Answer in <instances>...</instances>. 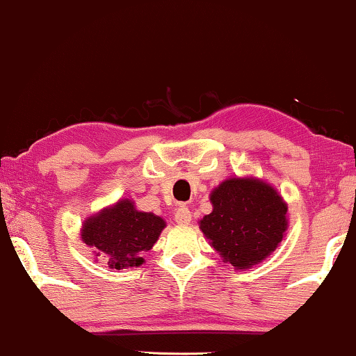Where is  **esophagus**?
<instances>
[{
	"mask_svg": "<svg viewBox=\"0 0 356 356\" xmlns=\"http://www.w3.org/2000/svg\"><path fill=\"white\" fill-rule=\"evenodd\" d=\"M175 220L179 225H189L191 223V211H189L188 206H184V204L178 206L177 211H175Z\"/></svg>",
	"mask_w": 356,
	"mask_h": 356,
	"instance_id": "esophagus-1",
	"label": "esophagus"
}]
</instances>
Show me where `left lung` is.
<instances>
[{
	"mask_svg": "<svg viewBox=\"0 0 356 356\" xmlns=\"http://www.w3.org/2000/svg\"><path fill=\"white\" fill-rule=\"evenodd\" d=\"M212 212L199 228L223 262L252 269L274 252L289 228V206L279 191L256 177H230L212 189Z\"/></svg>",
	"mask_w": 356,
	"mask_h": 356,
	"instance_id": "left-lung-1",
	"label": "left lung"
}]
</instances>
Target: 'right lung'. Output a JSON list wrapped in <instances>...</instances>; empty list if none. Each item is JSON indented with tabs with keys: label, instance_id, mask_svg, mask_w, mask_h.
<instances>
[{
	"label": "right lung",
	"instance_id": "obj_1",
	"mask_svg": "<svg viewBox=\"0 0 356 356\" xmlns=\"http://www.w3.org/2000/svg\"><path fill=\"white\" fill-rule=\"evenodd\" d=\"M165 227L162 217L138 211L133 199H120L87 217L81 238L94 256L105 257L110 269H133L143 264V254L152 250Z\"/></svg>",
	"mask_w": 356,
	"mask_h": 356
}]
</instances>
